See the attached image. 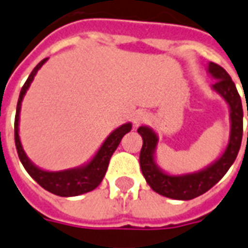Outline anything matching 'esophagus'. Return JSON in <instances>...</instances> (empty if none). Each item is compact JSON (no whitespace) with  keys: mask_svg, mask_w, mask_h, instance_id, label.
I'll return each mask as SVG.
<instances>
[{"mask_svg":"<svg viewBox=\"0 0 248 248\" xmlns=\"http://www.w3.org/2000/svg\"><path fill=\"white\" fill-rule=\"evenodd\" d=\"M149 120H150V115H149L148 112H145V111H139V112L133 116V124H135L136 126L141 125V124H145V123H148Z\"/></svg>","mask_w":248,"mask_h":248,"instance_id":"obj_1","label":"esophagus"}]
</instances>
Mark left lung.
Segmentation results:
<instances>
[{"label":"left lung","mask_w":248,"mask_h":248,"mask_svg":"<svg viewBox=\"0 0 248 248\" xmlns=\"http://www.w3.org/2000/svg\"><path fill=\"white\" fill-rule=\"evenodd\" d=\"M206 72L216 81L212 85V90L226 102L229 107V117H230V135H229L228 145L216 161L195 172L176 175L166 172L158 166L155 159V152L159 142L157 132L146 125H141L137 129L140 136L142 137L140 166L145 180L154 192L169 199L192 200L195 197L209 191L228 172L230 166L235 161L241 148L242 133H243V109H242V100L238 94L237 87L232 81L230 76L226 73V70L219 65L208 62Z\"/></svg>","instance_id":"left-lung-1"}]
</instances>
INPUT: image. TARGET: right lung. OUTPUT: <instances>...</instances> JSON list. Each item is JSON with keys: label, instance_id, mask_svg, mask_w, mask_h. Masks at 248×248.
<instances>
[{"label": "right lung", "instance_id": "obj_1", "mask_svg": "<svg viewBox=\"0 0 248 248\" xmlns=\"http://www.w3.org/2000/svg\"><path fill=\"white\" fill-rule=\"evenodd\" d=\"M48 59H44L39 62L31 74L27 78V81L22 87L19 94V99L16 104V123H14V132H16V146L19 159L22 165L29 172L30 176L32 178L39 186H42L48 192L57 195L62 197H72L79 196L82 193L90 192L93 189H95L103 180L107 167H108L109 159L112 157L113 152L120 144V141L124 136L131 132L132 123H125L115 131H112L107 136V139L104 140L103 144L100 145V148L96 150V153L93 155L91 159L83 163L81 166L73 167V169H66L61 171H48L44 169H40L36 166L26 154L25 149L22 146L19 137V119H20V107L22 102L25 98L26 93L31 86L33 78L39 72V69L46 64Z\"/></svg>", "mask_w": 248, "mask_h": 248}]
</instances>
